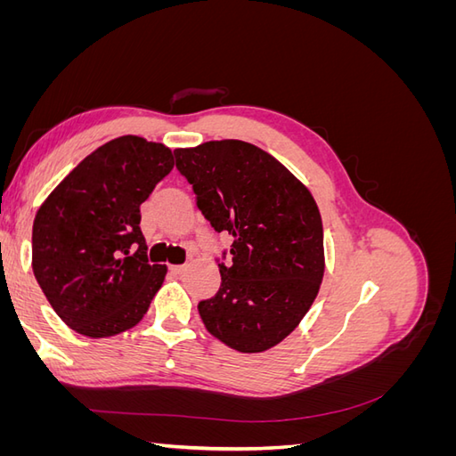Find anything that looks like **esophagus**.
Wrapping results in <instances>:
<instances>
[{"instance_id":"34e87169","label":"esophagus","mask_w":456,"mask_h":456,"mask_svg":"<svg viewBox=\"0 0 456 456\" xmlns=\"http://www.w3.org/2000/svg\"><path fill=\"white\" fill-rule=\"evenodd\" d=\"M186 270V265H176V266H171V272L173 273H183Z\"/></svg>"}]
</instances>
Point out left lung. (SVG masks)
<instances>
[{
    "mask_svg": "<svg viewBox=\"0 0 456 456\" xmlns=\"http://www.w3.org/2000/svg\"><path fill=\"white\" fill-rule=\"evenodd\" d=\"M175 159L201 215L232 238L216 258V295L198 305L207 330L245 354L275 346L306 315L323 280V224L312 194L243 141L176 148Z\"/></svg>",
    "mask_w": 456,
    "mask_h": 456,
    "instance_id": "1",
    "label": "left lung"
}]
</instances>
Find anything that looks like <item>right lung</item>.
<instances>
[{
    "mask_svg": "<svg viewBox=\"0 0 456 456\" xmlns=\"http://www.w3.org/2000/svg\"><path fill=\"white\" fill-rule=\"evenodd\" d=\"M173 165L167 146L119 136L89 154L39 207L34 275L79 335L123 333L148 312L167 268L148 262L141 205Z\"/></svg>",
    "mask_w": 456,
    "mask_h": 456,
    "instance_id": "add662e5",
    "label": "right lung"
}]
</instances>
